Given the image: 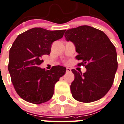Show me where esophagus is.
<instances>
[{
    "label": "esophagus",
    "instance_id": "obj_1",
    "mask_svg": "<svg viewBox=\"0 0 124 124\" xmlns=\"http://www.w3.org/2000/svg\"><path fill=\"white\" fill-rule=\"evenodd\" d=\"M66 71H67V73L71 72V69L67 67V69H66Z\"/></svg>",
    "mask_w": 124,
    "mask_h": 124
}]
</instances>
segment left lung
I'll return each instance as SVG.
<instances>
[{"label": "left lung", "mask_w": 124, "mask_h": 124, "mask_svg": "<svg viewBox=\"0 0 124 124\" xmlns=\"http://www.w3.org/2000/svg\"><path fill=\"white\" fill-rule=\"evenodd\" d=\"M65 37L75 45L76 59L81 61L78 65L87 70L84 73L71 70L75 75L70 85L73 97L84 103L100 100L111 87L117 69L115 46L103 31L89 25L67 30Z\"/></svg>", "instance_id": "left-lung-1"}]
</instances>
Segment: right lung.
<instances>
[{
  "mask_svg": "<svg viewBox=\"0 0 124 124\" xmlns=\"http://www.w3.org/2000/svg\"><path fill=\"white\" fill-rule=\"evenodd\" d=\"M65 31L35 27L19 35L13 43L8 69L15 91L25 101L38 105L53 97L55 84L66 68L56 65L46 70L39 65L43 62L41 57L50 54L52 43L63 37Z\"/></svg>",
  "mask_w": 124,
  "mask_h": 124,
  "instance_id": "add662e5",
  "label": "right lung"
}]
</instances>
